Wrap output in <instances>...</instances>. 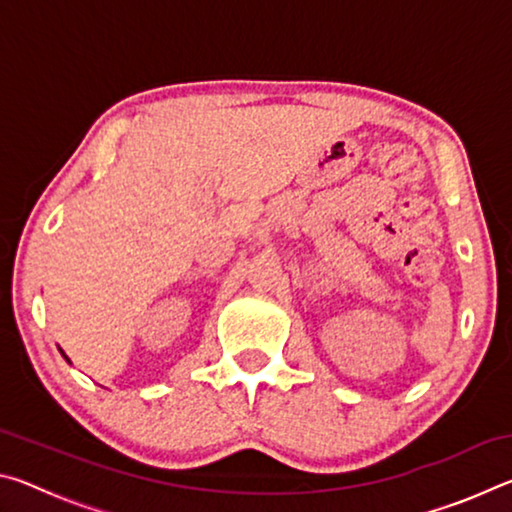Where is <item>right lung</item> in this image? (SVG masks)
I'll return each instance as SVG.
<instances>
[{
    "mask_svg": "<svg viewBox=\"0 0 512 512\" xmlns=\"http://www.w3.org/2000/svg\"><path fill=\"white\" fill-rule=\"evenodd\" d=\"M60 352H63V350H60ZM63 357H65V352H63ZM65 359H67V357H65ZM67 361H69V359H67Z\"/></svg>",
    "mask_w": 512,
    "mask_h": 512,
    "instance_id": "right-lung-1",
    "label": "right lung"
}]
</instances>
